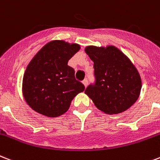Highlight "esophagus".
<instances>
[{"instance_id": "34e87169", "label": "esophagus", "mask_w": 160, "mask_h": 160, "mask_svg": "<svg viewBox=\"0 0 160 160\" xmlns=\"http://www.w3.org/2000/svg\"><path fill=\"white\" fill-rule=\"evenodd\" d=\"M82 82L83 84L85 85V86H87V85H88V80H87V79H85V80H83Z\"/></svg>"}]
</instances>
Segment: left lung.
<instances>
[{"mask_svg": "<svg viewBox=\"0 0 160 160\" xmlns=\"http://www.w3.org/2000/svg\"><path fill=\"white\" fill-rule=\"evenodd\" d=\"M85 53L94 62L95 80L85 93L107 114L128 109L138 100L142 87L139 74L131 61L113 46H89Z\"/></svg>", "mask_w": 160, "mask_h": 160, "instance_id": "obj_1", "label": "left lung"}]
</instances>
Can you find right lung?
<instances>
[{
  "mask_svg": "<svg viewBox=\"0 0 160 160\" xmlns=\"http://www.w3.org/2000/svg\"><path fill=\"white\" fill-rule=\"evenodd\" d=\"M80 49L75 43L53 41L42 47L27 67L23 76L24 98L37 112L58 117L68 111L71 101L85 90L68 62Z\"/></svg>",
  "mask_w": 160,
  "mask_h": 160,
  "instance_id": "1",
  "label": "right lung"
}]
</instances>
